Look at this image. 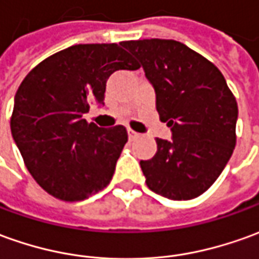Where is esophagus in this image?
Masks as SVG:
<instances>
[{"label":"esophagus","instance_id":"1","mask_svg":"<svg viewBox=\"0 0 259 259\" xmlns=\"http://www.w3.org/2000/svg\"><path fill=\"white\" fill-rule=\"evenodd\" d=\"M126 133H128V138H130V140H135V138H138V137H140V134L135 133V131H133V130H130V128L126 130Z\"/></svg>","mask_w":259,"mask_h":259}]
</instances>
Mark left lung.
Returning a JSON list of instances; mask_svg holds the SVG:
<instances>
[{"instance_id": "left-lung-1", "label": "left lung", "mask_w": 259, "mask_h": 259, "mask_svg": "<svg viewBox=\"0 0 259 259\" xmlns=\"http://www.w3.org/2000/svg\"><path fill=\"white\" fill-rule=\"evenodd\" d=\"M156 96L172 141L156 138L152 159L141 160L147 186L170 200H190L220 176L235 147L238 107L226 78L186 45L167 39L128 40Z\"/></svg>"}]
</instances>
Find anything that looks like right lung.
Wrapping results in <instances>:
<instances>
[{
    "label": "right lung",
    "instance_id": "obj_1",
    "mask_svg": "<svg viewBox=\"0 0 259 259\" xmlns=\"http://www.w3.org/2000/svg\"><path fill=\"white\" fill-rule=\"evenodd\" d=\"M122 44L74 45L28 73L14 99L11 133L29 174L53 197L84 200L110 183L128 141L122 125L100 128L83 115L104 104L108 77L140 65Z\"/></svg>",
    "mask_w": 259,
    "mask_h": 259
}]
</instances>
